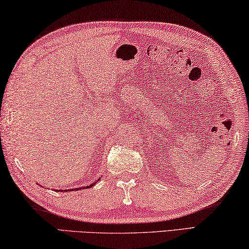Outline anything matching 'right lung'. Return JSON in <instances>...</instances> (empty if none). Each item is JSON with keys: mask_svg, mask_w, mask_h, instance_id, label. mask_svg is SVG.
<instances>
[{"mask_svg": "<svg viewBox=\"0 0 249 249\" xmlns=\"http://www.w3.org/2000/svg\"><path fill=\"white\" fill-rule=\"evenodd\" d=\"M90 186H91V185H90ZM90 186H88V187H90ZM84 189H85V187H84ZM76 190H80V189H76ZM59 191H60V192H64L63 190H59ZM71 191H72V190H71Z\"/></svg>", "mask_w": 249, "mask_h": 249, "instance_id": "obj_1", "label": "right lung"}]
</instances>
